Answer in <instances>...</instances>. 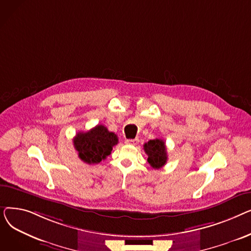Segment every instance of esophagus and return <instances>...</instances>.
Wrapping results in <instances>:
<instances>
[{
	"mask_svg": "<svg viewBox=\"0 0 251 251\" xmlns=\"http://www.w3.org/2000/svg\"><path fill=\"white\" fill-rule=\"evenodd\" d=\"M138 139L137 138H135V139H127L125 142L127 143V144H130V146H136V144L138 143Z\"/></svg>",
	"mask_w": 251,
	"mask_h": 251,
	"instance_id": "1",
	"label": "esophagus"
}]
</instances>
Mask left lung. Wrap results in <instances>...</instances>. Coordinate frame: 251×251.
Here are the masks:
<instances>
[{"mask_svg": "<svg viewBox=\"0 0 251 251\" xmlns=\"http://www.w3.org/2000/svg\"><path fill=\"white\" fill-rule=\"evenodd\" d=\"M144 151L148 154V162L153 169H160L168 160L166 143L163 139L155 138L144 143Z\"/></svg>", "mask_w": 251, "mask_h": 251, "instance_id": "left-lung-1", "label": "left lung"}]
</instances>
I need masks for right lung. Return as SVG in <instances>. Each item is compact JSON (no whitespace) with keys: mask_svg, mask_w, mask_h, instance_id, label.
<instances>
[{"mask_svg":"<svg viewBox=\"0 0 251 251\" xmlns=\"http://www.w3.org/2000/svg\"><path fill=\"white\" fill-rule=\"evenodd\" d=\"M79 159L86 164H99L111 154L118 137L103 125H97L87 132H78L73 139Z\"/></svg>","mask_w":251,"mask_h":251,"instance_id":"obj_1","label":"right lung"}]
</instances>
